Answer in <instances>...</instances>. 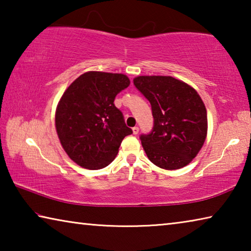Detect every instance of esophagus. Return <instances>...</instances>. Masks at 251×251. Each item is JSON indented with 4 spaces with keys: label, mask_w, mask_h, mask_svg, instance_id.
Returning a JSON list of instances; mask_svg holds the SVG:
<instances>
[{
    "label": "esophagus",
    "mask_w": 251,
    "mask_h": 251,
    "mask_svg": "<svg viewBox=\"0 0 251 251\" xmlns=\"http://www.w3.org/2000/svg\"><path fill=\"white\" fill-rule=\"evenodd\" d=\"M139 133V128L137 126H135V127H133V134L134 135H137Z\"/></svg>",
    "instance_id": "1"
}]
</instances>
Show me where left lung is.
I'll use <instances>...</instances> for the list:
<instances>
[{
	"label": "left lung",
	"mask_w": 251,
	"mask_h": 251,
	"mask_svg": "<svg viewBox=\"0 0 251 251\" xmlns=\"http://www.w3.org/2000/svg\"><path fill=\"white\" fill-rule=\"evenodd\" d=\"M134 85L150 100L154 125L139 136L152 164L164 169L188 165L205 143L207 110L198 93L172 76H138Z\"/></svg>",
	"instance_id": "obj_1"
}]
</instances>
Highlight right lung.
I'll use <instances>...</instances> for the list:
<instances>
[{
	"label": "right lung",
	"instance_id": "obj_1",
	"mask_svg": "<svg viewBox=\"0 0 251 251\" xmlns=\"http://www.w3.org/2000/svg\"><path fill=\"white\" fill-rule=\"evenodd\" d=\"M124 74L87 72L64 92L55 126L70 158L87 169H100L115 159L125 136L133 133L114 100L129 86Z\"/></svg>",
	"mask_w": 251,
	"mask_h": 251
}]
</instances>
